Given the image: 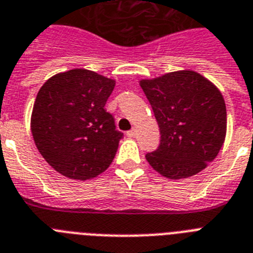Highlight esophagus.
<instances>
[{
    "label": "esophagus",
    "mask_w": 253,
    "mask_h": 253,
    "mask_svg": "<svg viewBox=\"0 0 253 253\" xmlns=\"http://www.w3.org/2000/svg\"><path fill=\"white\" fill-rule=\"evenodd\" d=\"M126 135H127V136H128V137H135V135H136V130H135V128H132V130L127 131Z\"/></svg>",
    "instance_id": "obj_1"
}]
</instances>
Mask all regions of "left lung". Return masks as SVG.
<instances>
[{"label": "left lung", "instance_id": "8db88e82", "mask_svg": "<svg viewBox=\"0 0 253 253\" xmlns=\"http://www.w3.org/2000/svg\"><path fill=\"white\" fill-rule=\"evenodd\" d=\"M159 123L160 147L145 156L169 179L200 173L217 157L226 137V104L214 84L192 70L139 82Z\"/></svg>", "mask_w": 253, "mask_h": 253}]
</instances>
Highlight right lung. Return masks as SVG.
Returning <instances> with one entry per match:
<instances>
[{
	"label": "right lung",
	"instance_id": "1",
	"mask_svg": "<svg viewBox=\"0 0 253 253\" xmlns=\"http://www.w3.org/2000/svg\"><path fill=\"white\" fill-rule=\"evenodd\" d=\"M116 80L85 69L49 78L35 100L31 131L40 155L70 179L100 175L114 160L123 133L105 110Z\"/></svg>",
	"mask_w": 253,
	"mask_h": 253
}]
</instances>
